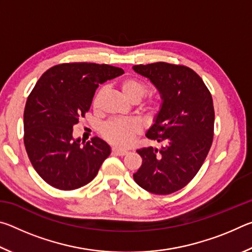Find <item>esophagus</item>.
Wrapping results in <instances>:
<instances>
[{"mask_svg": "<svg viewBox=\"0 0 252 252\" xmlns=\"http://www.w3.org/2000/svg\"><path fill=\"white\" fill-rule=\"evenodd\" d=\"M112 153L113 155H116V156H126V153H127V151H126V150H121V149H118V148H112Z\"/></svg>", "mask_w": 252, "mask_h": 252, "instance_id": "1", "label": "esophagus"}]
</instances>
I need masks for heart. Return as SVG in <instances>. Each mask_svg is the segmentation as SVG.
Instances as JSON below:
<instances>
[{
  "mask_svg": "<svg viewBox=\"0 0 252 252\" xmlns=\"http://www.w3.org/2000/svg\"><path fill=\"white\" fill-rule=\"evenodd\" d=\"M119 90L126 101L136 103L146 95L148 91L147 84L143 81L135 78H126L121 80L118 84ZM103 94V90H99L93 97V106L96 108ZM157 102L153 101L148 106L149 111H155ZM139 126L134 121L130 120H114L105 123L102 127V134L113 146L119 148L129 147L133 141V138L138 134Z\"/></svg>",
  "mask_w": 252,
  "mask_h": 252,
  "instance_id": "1",
  "label": "heart"
}]
</instances>
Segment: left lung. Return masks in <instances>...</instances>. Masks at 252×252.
I'll use <instances>...</instances> for the list:
<instances>
[{
    "label": "left lung",
    "instance_id": "obj_1",
    "mask_svg": "<svg viewBox=\"0 0 252 252\" xmlns=\"http://www.w3.org/2000/svg\"><path fill=\"white\" fill-rule=\"evenodd\" d=\"M160 93L161 104L147 138L161 144L136 150L142 164L134 181L155 194L186 187L201 168L213 139L212 96L193 70L165 62L133 65Z\"/></svg>",
    "mask_w": 252,
    "mask_h": 252
}]
</instances>
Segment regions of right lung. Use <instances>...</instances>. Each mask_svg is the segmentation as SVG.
I'll list each match as a JSON object with an SVG mask.
<instances>
[{
  "label": "right lung",
  "instance_id": "obj_1",
  "mask_svg": "<svg viewBox=\"0 0 252 252\" xmlns=\"http://www.w3.org/2000/svg\"><path fill=\"white\" fill-rule=\"evenodd\" d=\"M123 73L108 64L64 63L36 82L25 104L24 144L33 168L50 186L74 190L95 178L111 148L97 136L81 143L73 126L90 110L97 87Z\"/></svg>",
  "mask_w": 252,
  "mask_h": 252
}]
</instances>
